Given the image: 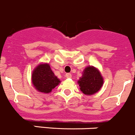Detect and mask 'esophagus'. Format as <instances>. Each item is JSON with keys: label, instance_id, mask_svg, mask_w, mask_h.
Instances as JSON below:
<instances>
[{"label": "esophagus", "instance_id": "esophagus-1", "mask_svg": "<svg viewBox=\"0 0 135 135\" xmlns=\"http://www.w3.org/2000/svg\"><path fill=\"white\" fill-rule=\"evenodd\" d=\"M66 77H67V78H71V73H66Z\"/></svg>", "mask_w": 135, "mask_h": 135}]
</instances>
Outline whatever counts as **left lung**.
I'll list each match as a JSON object with an SVG mask.
<instances>
[{
  "mask_svg": "<svg viewBox=\"0 0 135 135\" xmlns=\"http://www.w3.org/2000/svg\"><path fill=\"white\" fill-rule=\"evenodd\" d=\"M80 89L86 95H91L97 93L103 85V78L99 71L95 68H86L83 75L78 81Z\"/></svg>",
  "mask_w": 135,
  "mask_h": 135,
  "instance_id": "left-lung-1",
  "label": "left lung"
}]
</instances>
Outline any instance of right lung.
Here are the masks:
<instances>
[{
	"label": "right lung",
	"mask_w": 135,
	"mask_h": 135,
	"mask_svg": "<svg viewBox=\"0 0 135 135\" xmlns=\"http://www.w3.org/2000/svg\"><path fill=\"white\" fill-rule=\"evenodd\" d=\"M32 83L39 92L49 93L52 90L60 81L55 76L48 64H40L32 74Z\"/></svg>",
	"instance_id": "obj_1"
}]
</instances>
